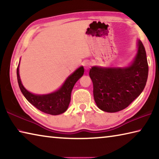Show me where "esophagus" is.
Wrapping results in <instances>:
<instances>
[{
	"mask_svg": "<svg viewBox=\"0 0 159 159\" xmlns=\"http://www.w3.org/2000/svg\"><path fill=\"white\" fill-rule=\"evenodd\" d=\"M83 65H84V67L86 70L89 69L90 68V62H89L88 61H85L84 64H83Z\"/></svg>",
	"mask_w": 159,
	"mask_h": 159,
	"instance_id": "obj_1",
	"label": "esophagus"
}]
</instances>
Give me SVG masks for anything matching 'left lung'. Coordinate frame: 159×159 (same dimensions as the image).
<instances>
[{"label":"left lung","mask_w":159,"mask_h":159,"mask_svg":"<svg viewBox=\"0 0 159 159\" xmlns=\"http://www.w3.org/2000/svg\"><path fill=\"white\" fill-rule=\"evenodd\" d=\"M148 72L146 51L139 40H138V52L128 66H93L89 75L93 83L97 106L109 113L125 109L143 91Z\"/></svg>","instance_id":"obj_1"}]
</instances>
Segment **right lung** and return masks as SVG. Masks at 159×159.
I'll return each mask as SVG.
<instances>
[{
    "mask_svg": "<svg viewBox=\"0 0 159 159\" xmlns=\"http://www.w3.org/2000/svg\"><path fill=\"white\" fill-rule=\"evenodd\" d=\"M19 66L20 63L17 69V76L21 92L32 105L40 111L50 115H59L66 111L71 101L72 89L75 83L84 73L83 66H80L67 78L57 90L47 95H35L26 90L21 83Z\"/></svg>",
    "mask_w": 159,
    "mask_h": 159,
    "instance_id": "obj_1",
    "label": "right lung"
}]
</instances>
